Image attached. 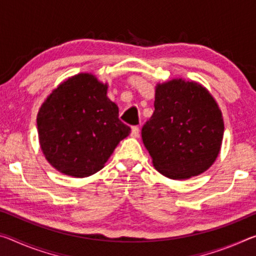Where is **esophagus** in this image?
Wrapping results in <instances>:
<instances>
[{
	"label": "esophagus",
	"instance_id": "1",
	"mask_svg": "<svg viewBox=\"0 0 256 256\" xmlns=\"http://www.w3.org/2000/svg\"><path fill=\"white\" fill-rule=\"evenodd\" d=\"M131 136L133 138H138V136H140V128H138V126H132Z\"/></svg>",
	"mask_w": 256,
	"mask_h": 256
}]
</instances>
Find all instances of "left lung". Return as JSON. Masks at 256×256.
<instances>
[{
	"label": "left lung",
	"instance_id": "left-lung-1",
	"mask_svg": "<svg viewBox=\"0 0 256 256\" xmlns=\"http://www.w3.org/2000/svg\"><path fill=\"white\" fill-rule=\"evenodd\" d=\"M141 134L156 170L172 180L188 178L214 164L224 120L206 88L177 79L157 86L154 112Z\"/></svg>",
	"mask_w": 256,
	"mask_h": 256
}]
</instances>
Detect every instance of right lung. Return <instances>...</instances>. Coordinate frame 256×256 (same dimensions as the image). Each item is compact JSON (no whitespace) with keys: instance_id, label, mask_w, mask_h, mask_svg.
<instances>
[{"instance_id":"add662e5","label":"right lung","mask_w":256,"mask_h":256,"mask_svg":"<svg viewBox=\"0 0 256 256\" xmlns=\"http://www.w3.org/2000/svg\"><path fill=\"white\" fill-rule=\"evenodd\" d=\"M106 94V84L81 73L60 84L42 104L37 118L42 150L63 174L86 177L100 170L131 133Z\"/></svg>"}]
</instances>
